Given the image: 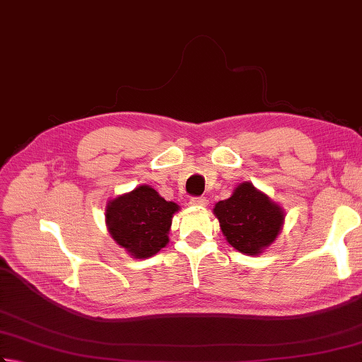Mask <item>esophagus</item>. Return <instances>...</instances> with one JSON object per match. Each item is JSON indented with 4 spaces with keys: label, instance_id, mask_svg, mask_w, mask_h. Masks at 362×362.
Listing matches in <instances>:
<instances>
[{
    "label": "esophagus",
    "instance_id": "34e87169",
    "mask_svg": "<svg viewBox=\"0 0 362 362\" xmlns=\"http://www.w3.org/2000/svg\"><path fill=\"white\" fill-rule=\"evenodd\" d=\"M189 205H193V207H207L209 201L205 199V197H193V199L189 201Z\"/></svg>",
    "mask_w": 362,
    "mask_h": 362
}]
</instances>
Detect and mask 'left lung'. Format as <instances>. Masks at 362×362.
<instances>
[{
	"mask_svg": "<svg viewBox=\"0 0 362 362\" xmlns=\"http://www.w3.org/2000/svg\"><path fill=\"white\" fill-rule=\"evenodd\" d=\"M223 235L232 247L246 256H260L282 230L286 211L251 182H243L229 199L214 207Z\"/></svg>",
	"mask_w": 362,
	"mask_h": 362,
	"instance_id": "left-lung-1",
	"label": "left lung"
}]
</instances>
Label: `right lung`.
Returning <instances> with one entry per match:
<instances>
[{"label":"right lung","instance_id":"add662e5","mask_svg":"<svg viewBox=\"0 0 362 362\" xmlns=\"http://www.w3.org/2000/svg\"><path fill=\"white\" fill-rule=\"evenodd\" d=\"M179 205L158 194L151 185H139L108 201L105 223L111 238L133 259H148L169 243L173 216Z\"/></svg>","mask_w":362,"mask_h":362}]
</instances>
